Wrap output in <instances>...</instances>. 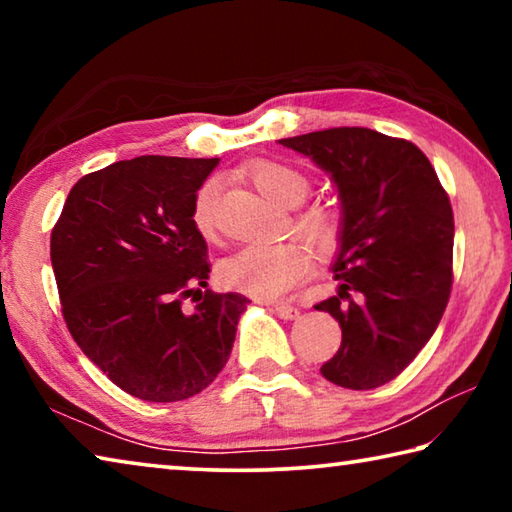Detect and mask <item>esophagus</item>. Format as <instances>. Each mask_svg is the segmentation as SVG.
I'll return each instance as SVG.
<instances>
[{
    "mask_svg": "<svg viewBox=\"0 0 512 512\" xmlns=\"http://www.w3.org/2000/svg\"><path fill=\"white\" fill-rule=\"evenodd\" d=\"M273 309H275V314L284 320H296L300 316V309L293 305H275Z\"/></svg>",
    "mask_w": 512,
    "mask_h": 512,
    "instance_id": "obj_1",
    "label": "esophagus"
}]
</instances>
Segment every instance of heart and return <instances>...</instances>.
<instances>
[{"instance_id":"obj_1","label":"heart","mask_w":512,"mask_h":512,"mask_svg":"<svg viewBox=\"0 0 512 512\" xmlns=\"http://www.w3.org/2000/svg\"><path fill=\"white\" fill-rule=\"evenodd\" d=\"M248 176L266 198L282 207H298L305 201L311 183L296 167L275 160L255 162ZM221 180L212 176L196 189L192 219L198 232L212 237L216 230V207H219ZM296 230L309 244L329 250L339 239V219L323 207H311L296 219ZM311 268V255L300 241H277V244H250L223 259L219 275L225 287L244 291L255 298H280L305 280Z\"/></svg>"}]
</instances>
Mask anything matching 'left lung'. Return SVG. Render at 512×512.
Wrapping results in <instances>:
<instances>
[{"label": "left lung", "mask_w": 512, "mask_h": 512, "mask_svg": "<svg viewBox=\"0 0 512 512\" xmlns=\"http://www.w3.org/2000/svg\"><path fill=\"white\" fill-rule=\"evenodd\" d=\"M323 169L341 203L336 296L318 302L343 339L323 377L352 391L395 379L443 318L452 291L454 214L418 146L370 128L280 140Z\"/></svg>", "instance_id": "1"}]
</instances>
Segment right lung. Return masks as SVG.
<instances>
[{
	"mask_svg": "<svg viewBox=\"0 0 512 512\" xmlns=\"http://www.w3.org/2000/svg\"><path fill=\"white\" fill-rule=\"evenodd\" d=\"M219 158L140 155L83 176L51 232L69 334L121 391L180 402L223 370L248 298L201 291L205 239L196 189ZM198 292L192 312L182 300Z\"/></svg>",
	"mask_w": 512,
	"mask_h": 512,
	"instance_id": "obj_1",
	"label": "right lung"
}]
</instances>
